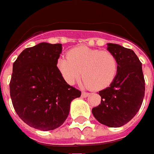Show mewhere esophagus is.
Listing matches in <instances>:
<instances>
[{
    "instance_id": "1",
    "label": "esophagus",
    "mask_w": 154,
    "mask_h": 154,
    "mask_svg": "<svg viewBox=\"0 0 154 154\" xmlns=\"http://www.w3.org/2000/svg\"><path fill=\"white\" fill-rule=\"evenodd\" d=\"M89 95V93L87 92H82V96L85 97V98H86V97H88Z\"/></svg>"
}]
</instances>
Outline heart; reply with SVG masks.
<instances>
[{
	"label": "heart",
	"instance_id": "obj_1",
	"mask_svg": "<svg viewBox=\"0 0 154 154\" xmlns=\"http://www.w3.org/2000/svg\"><path fill=\"white\" fill-rule=\"evenodd\" d=\"M57 69L69 85H74L82 74V84L85 88L102 90L114 81L119 62L111 52L79 46L69 51L67 58H60Z\"/></svg>",
	"mask_w": 154,
	"mask_h": 154
}]
</instances>
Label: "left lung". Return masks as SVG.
<instances>
[{
  "label": "left lung",
  "instance_id": "8db88e82",
  "mask_svg": "<svg viewBox=\"0 0 154 154\" xmlns=\"http://www.w3.org/2000/svg\"><path fill=\"white\" fill-rule=\"evenodd\" d=\"M107 50L117 58L119 71L112 85L99 92L101 103L93 108L92 114L100 124L121 127L134 117L143 100L142 63L134 51L119 45L108 43Z\"/></svg>",
  "mask_w": 154,
  "mask_h": 154
}]
</instances>
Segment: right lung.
<instances>
[{
    "label": "right lung",
    "instance_id": "add662e5",
    "mask_svg": "<svg viewBox=\"0 0 154 154\" xmlns=\"http://www.w3.org/2000/svg\"><path fill=\"white\" fill-rule=\"evenodd\" d=\"M61 44L42 42L26 48L13 64L10 94L16 114L30 127L54 130L64 124L81 92L65 82L57 69Z\"/></svg>",
    "mask_w": 154,
    "mask_h": 154
}]
</instances>
